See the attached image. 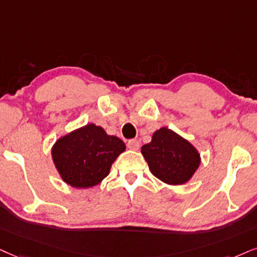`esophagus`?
Returning a JSON list of instances; mask_svg holds the SVG:
<instances>
[{"mask_svg":"<svg viewBox=\"0 0 257 257\" xmlns=\"http://www.w3.org/2000/svg\"><path fill=\"white\" fill-rule=\"evenodd\" d=\"M127 148L131 150H138L139 149V142L137 139H130L127 142Z\"/></svg>","mask_w":257,"mask_h":257,"instance_id":"obj_1","label":"esophagus"}]
</instances>
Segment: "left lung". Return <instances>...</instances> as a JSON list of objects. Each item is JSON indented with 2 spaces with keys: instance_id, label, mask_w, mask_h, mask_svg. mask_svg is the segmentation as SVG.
I'll return each instance as SVG.
<instances>
[{
  "instance_id": "left-lung-1",
  "label": "left lung",
  "mask_w": 257,
  "mask_h": 257,
  "mask_svg": "<svg viewBox=\"0 0 257 257\" xmlns=\"http://www.w3.org/2000/svg\"><path fill=\"white\" fill-rule=\"evenodd\" d=\"M142 154L151 173L169 185L187 182L200 164L195 148L167 127L155 132L153 141L142 147Z\"/></svg>"
}]
</instances>
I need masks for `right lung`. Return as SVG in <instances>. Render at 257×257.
<instances>
[{"label":"right lung","mask_w":257,"mask_h":257,"mask_svg":"<svg viewBox=\"0 0 257 257\" xmlns=\"http://www.w3.org/2000/svg\"><path fill=\"white\" fill-rule=\"evenodd\" d=\"M122 151L125 144L121 139L89 123L58 139L52 149V158L63 181L76 188H88L108 175Z\"/></svg>","instance_id":"add662e5"}]
</instances>
